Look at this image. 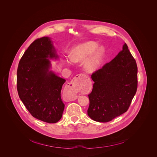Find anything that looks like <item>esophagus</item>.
Here are the masks:
<instances>
[{
	"label": "esophagus",
	"mask_w": 157,
	"mask_h": 157,
	"mask_svg": "<svg viewBox=\"0 0 157 157\" xmlns=\"http://www.w3.org/2000/svg\"><path fill=\"white\" fill-rule=\"evenodd\" d=\"M87 77L83 74H78L74 77L67 88V91L72 98H74L76 94L83 87L87 82Z\"/></svg>",
	"instance_id": "obj_1"
}]
</instances>
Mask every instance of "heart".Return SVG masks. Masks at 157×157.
Listing matches in <instances>:
<instances>
[{
  "label": "heart",
  "mask_w": 157,
  "mask_h": 157,
  "mask_svg": "<svg viewBox=\"0 0 157 157\" xmlns=\"http://www.w3.org/2000/svg\"><path fill=\"white\" fill-rule=\"evenodd\" d=\"M95 42H88L76 46L71 56V60L75 62H82L92 54L85 63V68L92 72L96 70L102 62L105 49Z\"/></svg>",
  "instance_id": "1"
}]
</instances>
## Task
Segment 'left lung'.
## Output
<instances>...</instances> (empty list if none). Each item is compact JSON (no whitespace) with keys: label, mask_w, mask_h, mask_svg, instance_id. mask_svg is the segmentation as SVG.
Listing matches in <instances>:
<instances>
[{"label":"left lung","mask_w":157,"mask_h":157,"mask_svg":"<svg viewBox=\"0 0 157 157\" xmlns=\"http://www.w3.org/2000/svg\"><path fill=\"white\" fill-rule=\"evenodd\" d=\"M137 65L126 44L110 62L91 75L88 115L106 123L126 112L137 90Z\"/></svg>","instance_id":"obj_1"}]
</instances>
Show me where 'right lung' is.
I'll use <instances>...</instances> for the list:
<instances>
[{"label": "right lung", "instance_id": "right-lung-1", "mask_svg": "<svg viewBox=\"0 0 157 157\" xmlns=\"http://www.w3.org/2000/svg\"><path fill=\"white\" fill-rule=\"evenodd\" d=\"M48 37L35 40L25 51L17 71L19 96L34 118L48 123L59 121L65 108L61 98L64 78L49 71V59H57Z\"/></svg>", "mask_w": 157, "mask_h": 157}]
</instances>
